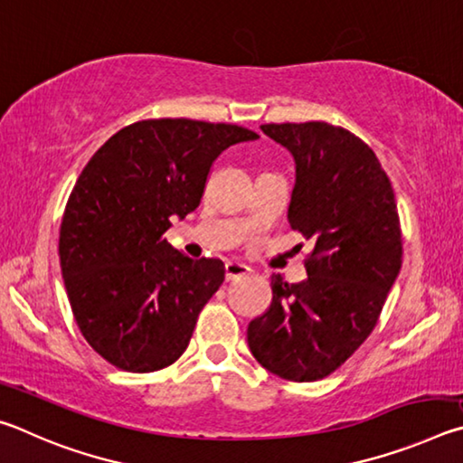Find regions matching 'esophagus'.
Masks as SVG:
<instances>
[{"mask_svg": "<svg viewBox=\"0 0 463 463\" xmlns=\"http://www.w3.org/2000/svg\"><path fill=\"white\" fill-rule=\"evenodd\" d=\"M250 273V268L245 263H237V261H226L224 265V276H226V281H234L239 278H245Z\"/></svg>", "mask_w": 463, "mask_h": 463, "instance_id": "34e87169", "label": "esophagus"}]
</instances>
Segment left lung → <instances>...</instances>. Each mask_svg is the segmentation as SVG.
Masks as SVG:
<instances>
[{
    "label": "left lung",
    "mask_w": 463,
    "mask_h": 463,
    "mask_svg": "<svg viewBox=\"0 0 463 463\" xmlns=\"http://www.w3.org/2000/svg\"><path fill=\"white\" fill-rule=\"evenodd\" d=\"M294 156L288 221L315 242L308 278L271 276V307L250 320L247 343L265 370L292 382L320 380L373 331L401 273L394 190L362 138L326 122L263 124Z\"/></svg>",
    "instance_id": "8db88e82"
}]
</instances>
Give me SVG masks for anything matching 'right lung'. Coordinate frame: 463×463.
<instances>
[{
  "mask_svg": "<svg viewBox=\"0 0 463 463\" xmlns=\"http://www.w3.org/2000/svg\"><path fill=\"white\" fill-rule=\"evenodd\" d=\"M260 137L234 124L143 120L101 145L69 195L61 273L80 331L127 372L177 362L224 281L221 260H192L163 237L200 206L224 148Z\"/></svg>",
  "mask_w": 463,
  "mask_h": 463,
  "instance_id": "add662e5",
  "label": "right lung"
}]
</instances>
